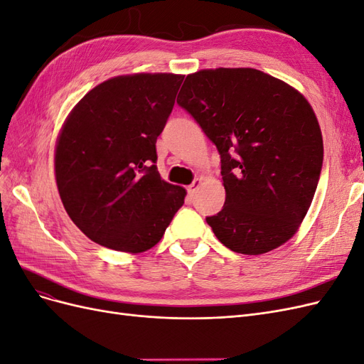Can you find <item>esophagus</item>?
<instances>
[{
	"mask_svg": "<svg viewBox=\"0 0 364 364\" xmlns=\"http://www.w3.org/2000/svg\"><path fill=\"white\" fill-rule=\"evenodd\" d=\"M200 185H202V178H197V179H194V181H193V183L188 186V194H190V196H196L197 190L200 188Z\"/></svg>",
	"mask_w": 364,
	"mask_h": 364,
	"instance_id": "1",
	"label": "esophagus"
}]
</instances>
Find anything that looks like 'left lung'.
Here are the masks:
<instances>
[{"instance_id": "obj_1", "label": "left lung", "mask_w": 364, "mask_h": 364, "mask_svg": "<svg viewBox=\"0 0 364 364\" xmlns=\"http://www.w3.org/2000/svg\"><path fill=\"white\" fill-rule=\"evenodd\" d=\"M222 162L223 209L206 217L222 245L259 255L290 240L321 178L323 141L294 87L253 68L202 70L178 95Z\"/></svg>"}]
</instances>
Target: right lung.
I'll list each match as a JSON object with an SVG mask.
<instances>
[{
    "mask_svg": "<svg viewBox=\"0 0 364 364\" xmlns=\"http://www.w3.org/2000/svg\"><path fill=\"white\" fill-rule=\"evenodd\" d=\"M183 75L109 79L68 115L56 146V182L70 218L94 243L146 252L183 205L182 186L161 179L156 139Z\"/></svg>",
    "mask_w": 364,
    "mask_h": 364,
    "instance_id": "1",
    "label": "right lung"
}]
</instances>
